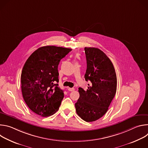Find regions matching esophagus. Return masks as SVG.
I'll list each match as a JSON object with an SVG mask.
<instances>
[{
    "mask_svg": "<svg viewBox=\"0 0 148 148\" xmlns=\"http://www.w3.org/2000/svg\"><path fill=\"white\" fill-rule=\"evenodd\" d=\"M74 88H68V90L70 91H74Z\"/></svg>",
    "mask_w": 148,
    "mask_h": 148,
    "instance_id": "obj_1",
    "label": "esophagus"
}]
</instances>
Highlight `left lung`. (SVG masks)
I'll return each instance as SVG.
<instances>
[{"label":"left lung","instance_id":"8db88e82","mask_svg":"<svg viewBox=\"0 0 148 148\" xmlns=\"http://www.w3.org/2000/svg\"><path fill=\"white\" fill-rule=\"evenodd\" d=\"M87 60L85 79L90 81L88 88L79 87V98L75 103L78 115L86 122L95 121L108 110L116 91L117 79L110 59L95 47L84 49Z\"/></svg>","mask_w":148,"mask_h":148}]
</instances>
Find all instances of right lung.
<instances>
[{
  "label": "right lung",
  "instance_id": "obj_1",
  "mask_svg": "<svg viewBox=\"0 0 148 148\" xmlns=\"http://www.w3.org/2000/svg\"><path fill=\"white\" fill-rule=\"evenodd\" d=\"M72 50L47 46L34 51L26 61L21 74L23 99L29 108L42 116H49L59 109L64 98L58 87V66Z\"/></svg>",
  "mask_w": 148,
  "mask_h": 148
}]
</instances>
